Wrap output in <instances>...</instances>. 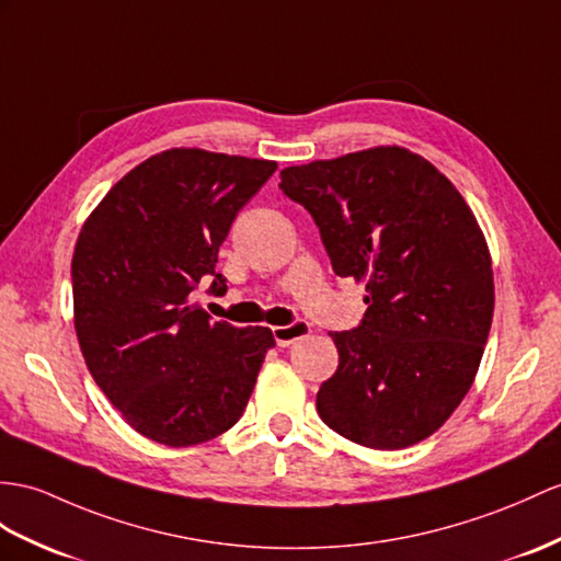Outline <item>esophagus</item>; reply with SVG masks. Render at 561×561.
I'll use <instances>...</instances> for the list:
<instances>
[{
    "instance_id": "1",
    "label": "esophagus",
    "mask_w": 561,
    "mask_h": 561,
    "mask_svg": "<svg viewBox=\"0 0 561 561\" xmlns=\"http://www.w3.org/2000/svg\"><path fill=\"white\" fill-rule=\"evenodd\" d=\"M309 333H311V328L305 321H297L293 325H276V328H273V337H276V343L280 347H288V345L297 343V340L307 337Z\"/></svg>"
}]
</instances>
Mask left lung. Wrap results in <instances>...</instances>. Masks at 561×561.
Returning a JSON list of instances; mask_svg holds the SVG:
<instances>
[{
	"instance_id": "8db88e82",
	"label": "left lung",
	"mask_w": 561,
	"mask_h": 561,
	"mask_svg": "<svg viewBox=\"0 0 561 561\" xmlns=\"http://www.w3.org/2000/svg\"><path fill=\"white\" fill-rule=\"evenodd\" d=\"M313 216L335 276L366 285L354 331L328 333L319 416L371 449L426 440L467 398L495 311L493 259L471 207L428 159L368 147L280 171Z\"/></svg>"
}]
</instances>
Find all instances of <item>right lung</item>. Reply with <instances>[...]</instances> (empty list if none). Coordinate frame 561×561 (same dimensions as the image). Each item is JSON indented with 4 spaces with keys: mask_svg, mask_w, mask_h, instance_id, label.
<instances>
[{
    "mask_svg": "<svg viewBox=\"0 0 561 561\" xmlns=\"http://www.w3.org/2000/svg\"><path fill=\"white\" fill-rule=\"evenodd\" d=\"M276 161L199 147L145 159L108 190L76 240L73 325L94 383L145 438L190 447L242 416L271 328L209 321L190 302L226 288L218 248Z\"/></svg>",
    "mask_w": 561,
    "mask_h": 561,
    "instance_id": "1",
    "label": "right lung"
}]
</instances>
